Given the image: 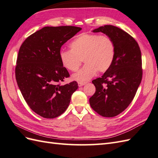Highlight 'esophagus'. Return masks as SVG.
<instances>
[{
  "instance_id": "obj_1",
  "label": "esophagus",
  "mask_w": 158,
  "mask_h": 158,
  "mask_svg": "<svg viewBox=\"0 0 158 158\" xmlns=\"http://www.w3.org/2000/svg\"><path fill=\"white\" fill-rule=\"evenodd\" d=\"M86 84V82H78V86H82L84 85H85Z\"/></svg>"
}]
</instances>
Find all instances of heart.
<instances>
[{
	"mask_svg": "<svg viewBox=\"0 0 158 158\" xmlns=\"http://www.w3.org/2000/svg\"><path fill=\"white\" fill-rule=\"evenodd\" d=\"M70 50H62L59 59L65 68L72 72L78 69L82 59L85 65L73 74L72 78L85 82L97 71L104 72L110 68L115 57V44L110 37L96 34H82L69 44Z\"/></svg>",
	"mask_w": 158,
	"mask_h": 158,
	"instance_id": "obj_1",
	"label": "heart"
}]
</instances>
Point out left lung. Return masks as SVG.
<instances>
[{
    "mask_svg": "<svg viewBox=\"0 0 158 158\" xmlns=\"http://www.w3.org/2000/svg\"><path fill=\"white\" fill-rule=\"evenodd\" d=\"M93 31L102 32L111 38L115 44V57L103 75L92 81L96 91L89 103L99 115L114 117L131 104L141 84V50L134 38L118 27L106 25Z\"/></svg>",
    "mask_w": 158,
    "mask_h": 158,
    "instance_id": "obj_1",
    "label": "left lung"
}]
</instances>
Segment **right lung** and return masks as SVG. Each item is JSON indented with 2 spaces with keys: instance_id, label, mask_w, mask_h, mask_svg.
<instances>
[{
  "instance_id": "right-lung-1",
  "label": "right lung",
  "mask_w": 158,
  "mask_h": 158,
  "mask_svg": "<svg viewBox=\"0 0 158 158\" xmlns=\"http://www.w3.org/2000/svg\"><path fill=\"white\" fill-rule=\"evenodd\" d=\"M82 30L76 26L44 27L24 40L17 59L15 78L27 104L44 118H55L69 106L78 89L76 81L61 85L69 76L59 59L63 44Z\"/></svg>"
}]
</instances>
